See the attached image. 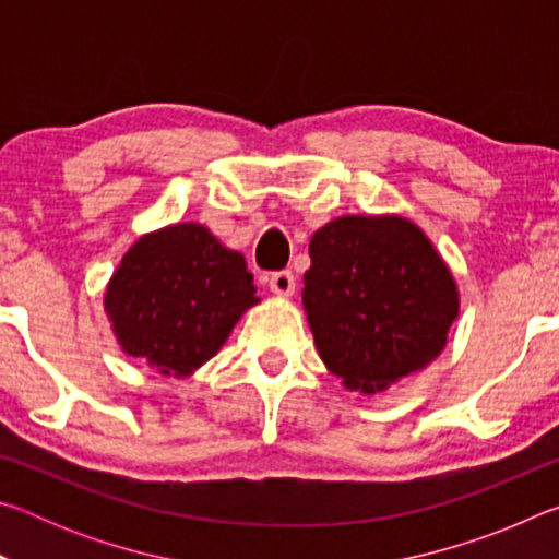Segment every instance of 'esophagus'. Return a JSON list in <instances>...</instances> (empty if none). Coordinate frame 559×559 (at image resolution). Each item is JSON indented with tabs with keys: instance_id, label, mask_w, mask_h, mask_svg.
<instances>
[{
	"instance_id": "obj_1",
	"label": "esophagus",
	"mask_w": 559,
	"mask_h": 559,
	"mask_svg": "<svg viewBox=\"0 0 559 559\" xmlns=\"http://www.w3.org/2000/svg\"><path fill=\"white\" fill-rule=\"evenodd\" d=\"M269 288L281 298H290L293 290H296V278H293L290 271H276V273H271Z\"/></svg>"
}]
</instances>
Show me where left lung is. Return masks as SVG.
Segmentation results:
<instances>
[{
    "label": "left lung",
    "instance_id": "obj_1",
    "mask_svg": "<svg viewBox=\"0 0 559 559\" xmlns=\"http://www.w3.org/2000/svg\"><path fill=\"white\" fill-rule=\"evenodd\" d=\"M302 310L318 355L349 392L372 396L447 347L461 313L449 263L400 214H345L310 236Z\"/></svg>",
    "mask_w": 559,
    "mask_h": 559
}]
</instances>
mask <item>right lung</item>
<instances>
[{"instance_id": "obj_1", "label": "right lung", "mask_w": 559, "mask_h": 559, "mask_svg": "<svg viewBox=\"0 0 559 559\" xmlns=\"http://www.w3.org/2000/svg\"><path fill=\"white\" fill-rule=\"evenodd\" d=\"M259 302L246 259L197 222L140 236L103 293L122 353L175 380L210 362Z\"/></svg>"}]
</instances>
